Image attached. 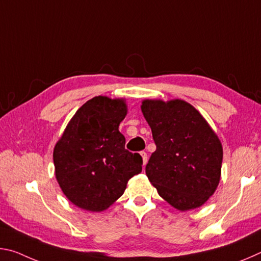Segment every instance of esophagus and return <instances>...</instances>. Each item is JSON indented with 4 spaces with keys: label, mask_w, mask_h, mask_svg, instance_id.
I'll list each match as a JSON object with an SVG mask.
<instances>
[{
    "label": "esophagus",
    "mask_w": 261,
    "mask_h": 261,
    "mask_svg": "<svg viewBox=\"0 0 261 261\" xmlns=\"http://www.w3.org/2000/svg\"><path fill=\"white\" fill-rule=\"evenodd\" d=\"M140 155H141V158H143V163H144V166H145L147 163V160H148L147 153L146 152H140Z\"/></svg>",
    "instance_id": "obj_1"
}]
</instances>
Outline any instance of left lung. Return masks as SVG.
<instances>
[{
	"label": "left lung",
	"instance_id": "obj_1",
	"mask_svg": "<svg viewBox=\"0 0 261 261\" xmlns=\"http://www.w3.org/2000/svg\"><path fill=\"white\" fill-rule=\"evenodd\" d=\"M141 112L151 126L155 152L146 175L158 193L178 211L204 205L221 177L223 149L198 110L183 100H144Z\"/></svg>",
	"mask_w": 261,
	"mask_h": 261
}]
</instances>
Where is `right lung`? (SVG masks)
Returning a JSON list of instances; mask_svg holds the SVG:
<instances>
[{
	"label": "right lung",
	"instance_id": "right-lung-1",
	"mask_svg": "<svg viewBox=\"0 0 261 261\" xmlns=\"http://www.w3.org/2000/svg\"><path fill=\"white\" fill-rule=\"evenodd\" d=\"M126 113L124 99L94 96L77 110L55 145L56 179L79 208L107 210L143 169V159L125 149L118 130Z\"/></svg>",
	"mask_w": 261,
	"mask_h": 261
}]
</instances>
